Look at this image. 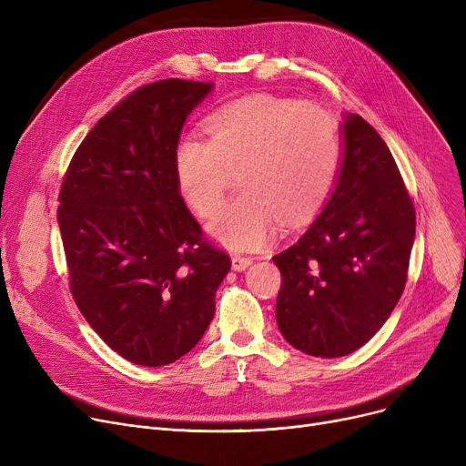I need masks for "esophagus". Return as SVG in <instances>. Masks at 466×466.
Here are the masks:
<instances>
[{
  "label": "esophagus",
  "mask_w": 466,
  "mask_h": 466,
  "mask_svg": "<svg viewBox=\"0 0 466 466\" xmlns=\"http://www.w3.org/2000/svg\"><path fill=\"white\" fill-rule=\"evenodd\" d=\"M253 264L251 257H232V270L236 272H243Z\"/></svg>",
  "instance_id": "obj_1"
}]
</instances>
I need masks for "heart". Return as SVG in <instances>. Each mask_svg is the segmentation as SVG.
<instances>
[{
    "label": "heart",
    "mask_w": 466,
    "mask_h": 466,
    "mask_svg": "<svg viewBox=\"0 0 466 466\" xmlns=\"http://www.w3.org/2000/svg\"><path fill=\"white\" fill-rule=\"evenodd\" d=\"M208 139L187 134L174 151L177 188L208 217L238 177L241 196L220 206L208 234L230 251L270 243L279 223L297 225L323 206L341 160L338 118L323 106L257 94L206 118Z\"/></svg>",
    "instance_id": "heart-1"
}]
</instances>
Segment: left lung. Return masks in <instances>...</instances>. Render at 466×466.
<instances>
[{"label": "left lung", "mask_w": 466, "mask_h": 466, "mask_svg": "<svg viewBox=\"0 0 466 466\" xmlns=\"http://www.w3.org/2000/svg\"><path fill=\"white\" fill-rule=\"evenodd\" d=\"M339 174L304 236L274 257L278 327L292 348L344 357L389 319L408 278L415 209L381 136L359 115L341 125Z\"/></svg>", "instance_id": "left-lung-1"}]
</instances>
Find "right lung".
Instances as JSON below:
<instances>
[{
  "label": "right lung",
  "mask_w": 466,
  "mask_h": 466,
  "mask_svg": "<svg viewBox=\"0 0 466 466\" xmlns=\"http://www.w3.org/2000/svg\"><path fill=\"white\" fill-rule=\"evenodd\" d=\"M211 88L183 79L139 86L97 120L62 181L58 227L73 300L134 364L176 362L198 344L230 270L174 171L185 120Z\"/></svg>",
  "instance_id": "right-lung-1"
}]
</instances>
